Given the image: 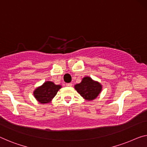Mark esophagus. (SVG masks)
I'll return each instance as SVG.
<instances>
[{
	"label": "esophagus",
	"mask_w": 147,
	"mask_h": 147,
	"mask_svg": "<svg viewBox=\"0 0 147 147\" xmlns=\"http://www.w3.org/2000/svg\"><path fill=\"white\" fill-rule=\"evenodd\" d=\"M66 86H67V87H71V86H72V83H66Z\"/></svg>",
	"instance_id": "34e87169"
}]
</instances>
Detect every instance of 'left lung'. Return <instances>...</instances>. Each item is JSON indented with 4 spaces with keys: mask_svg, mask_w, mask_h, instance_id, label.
<instances>
[{
    "mask_svg": "<svg viewBox=\"0 0 147 147\" xmlns=\"http://www.w3.org/2000/svg\"><path fill=\"white\" fill-rule=\"evenodd\" d=\"M74 88L85 100H94L102 91V85L89 76L84 77L81 82L75 85Z\"/></svg>",
    "mask_w": 147,
    "mask_h": 147,
    "instance_id": "obj_1",
    "label": "left lung"
}]
</instances>
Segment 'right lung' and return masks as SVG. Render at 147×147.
Instances as JSON below:
<instances>
[{
  "label": "right lung",
  "instance_id": "add662e5",
  "mask_svg": "<svg viewBox=\"0 0 147 147\" xmlns=\"http://www.w3.org/2000/svg\"><path fill=\"white\" fill-rule=\"evenodd\" d=\"M61 88L60 85H56L53 81H47L36 88L33 91V95L39 103L47 104L51 102Z\"/></svg>",
  "mask_w": 147,
  "mask_h": 147
}]
</instances>
